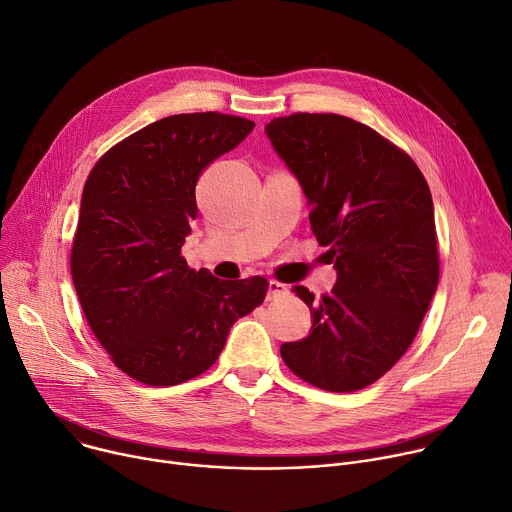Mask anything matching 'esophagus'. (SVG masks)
I'll return each mask as SVG.
<instances>
[{
	"mask_svg": "<svg viewBox=\"0 0 512 512\" xmlns=\"http://www.w3.org/2000/svg\"><path fill=\"white\" fill-rule=\"evenodd\" d=\"M288 288L284 286V284H280V282H275V280H269V284H267V298L271 300V298H275V296H280V294H284Z\"/></svg>",
	"mask_w": 512,
	"mask_h": 512,
	"instance_id": "1",
	"label": "esophagus"
}]
</instances>
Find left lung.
<instances>
[{"label": "left lung", "mask_w": 512, "mask_h": 512, "mask_svg": "<svg viewBox=\"0 0 512 512\" xmlns=\"http://www.w3.org/2000/svg\"><path fill=\"white\" fill-rule=\"evenodd\" d=\"M310 206L337 284L314 300L310 335L282 345L304 382L355 392L406 353L439 284L433 198L414 161L369 126L339 114H292L265 126Z\"/></svg>", "instance_id": "8db88e82"}]
</instances>
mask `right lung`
I'll list each match as a JSON object with an SVG mask.
<instances>
[{
    "mask_svg": "<svg viewBox=\"0 0 512 512\" xmlns=\"http://www.w3.org/2000/svg\"><path fill=\"white\" fill-rule=\"evenodd\" d=\"M253 126L218 112L167 116L112 147L85 181L73 286L96 339L136 382L175 386L204 374L232 324L267 294L265 277L218 280L181 257L200 173Z\"/></svg>",
    "mask_w": 512,
    "mask_h": 512,
    "instance_id": "right-lung-1",
    "label": "right lung"
}]
</instances>
